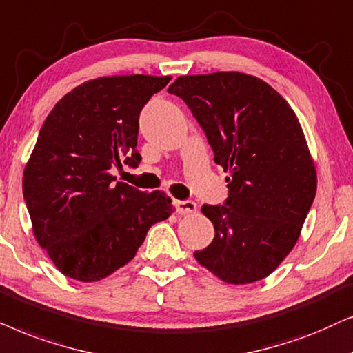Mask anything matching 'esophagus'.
I'll return each mask as SVG.
<instances>
[{
    "instance_id": "34e87169",
    "label": "esophagus",
    "mask_w": 353,
    "mask_h": 353,
    "mask_svg": "<svg viewBox=\"0 0 353 353\" xmlns=\"http://www.w3.org/2000/svg\"><path fill=\"white\" fill-rule=\"evenodd\" d=\"M176 211L179 214H187V213H195L196 210H199V206H196L195 201H190V200H179L176 201Z\"/></svg>"
}]
</instances>
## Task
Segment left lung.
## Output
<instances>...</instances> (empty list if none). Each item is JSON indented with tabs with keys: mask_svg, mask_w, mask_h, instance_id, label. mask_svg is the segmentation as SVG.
I'll use <instances>...</instances> for the list:
<instances>
[{
	"mask_svg": "<svg viewBox=\"0 0 353 353\" xmlns=\"http://www.w3.org/2000/svg\"><path fill=\"white\" fill-rule=\"evenodd\" d=\"M190 108L229 174L224 205H203L214 239L195 260L228 284L270 276L300 237L316 195L302 125L271 85L243 72L181 75L168 88Z\"/></svg>",
	"mask_w": 353,
	"mask_h": 353,
	"instance_id": "1",
	"label": "left lung"
}]
</instances>
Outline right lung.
Returning <instances> with one entry per match:
<instances>
[{"mask_svg":"<svg viewBox=\"0 0 353 353\" xmlns=\"http://www.w3.org/2000/svg\"><path fill=\"white\" fill-rule=\"evenodd\" d=\"M169 75H110L65 93L41 125L22 192L37 242L68 278L95 283L132 260L148 229L172 214L161 190L116 182L137 166L139 116Z\"/></svg>","mask_w":353,"mask_h":353,"instance_id":"obj_1","label":"right lung"}]
</instances>
